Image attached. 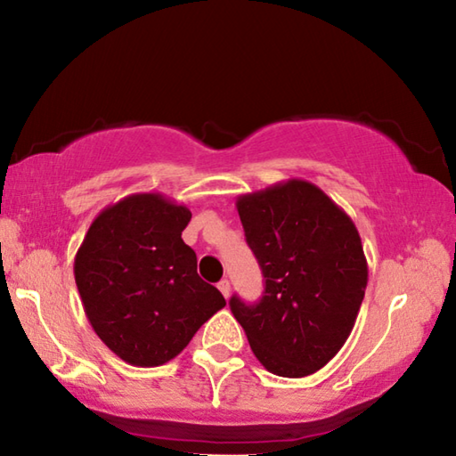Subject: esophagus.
Instances as JSON below:
<instances>
[{
	"instance_id": "34e87169",
	"label": "esophagus",
	"mask_w": 456,
	"mask_h": 456,
	"mask_svg": "<svg viewBox=\"0 0 456 456\" xmlns=\"http://www.w3.org/2000/svg\"><path fill=\"white\" fill-rule=\"evenodd\" d=\"M217 288H219V291L223 293V296L229 297V293H231V283H229V280H221V281L217 283Z\"/></svg>"
}]
</instances>
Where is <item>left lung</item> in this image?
<instances>
[{
	"instance_id": "1",
	"label": "left lung",
	"mask_w": 456,
	"mask_h": 456,
	"mask_svg": "<svg viewBox=\"0 0 456 456\" xmlns=\"http://www.w3.org/2000/svg\"><path fill=\"white\" fill-rule=\"evenodd\" d=\"M235 205L265 291L253 305L233 296L231 312L269 372H318L346 344L364 299L368 264L358 229L302 179L247 192Z\"/></svg>"
}]
</instances>
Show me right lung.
I'll use <instances>...</instances> for the list:
<instances>
[{
  "instance_id": "right-lung-1",
  "label": "right lung",
  "mask_w": 456,
  "mask_h": 456,
  "mask_svg": "<svg viewBox=\"0 0 456 456\" xmlns=\"http://www.w3.org/2000/svg\"><path fill=\"white\" fill-rule=\"evenodd\" d=\"M191 211L160 192H136L98 215L74 259L84 312L98 338L128 364H167L225 307L197 273L183 241Z\"/></svg>"
}]
</instances>
